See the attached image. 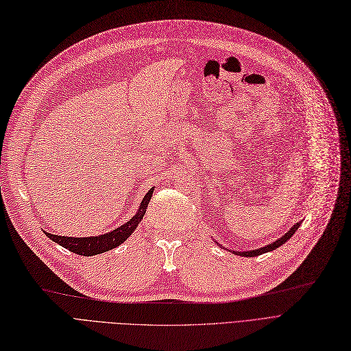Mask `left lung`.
<instances>
[{
	"label": "left lung",
	"mask_w": 351,
	"mask_h": 351,
	"mask_svg": "<svg viewBox=\"0 0 351 351\" xmlns=\"http://www.w3.org/2000/svg\"><path fill=\"white\" fill-rule=\"evenodd\" d=\"M300 226H301V221L300 223H296L295 226H292L291 227V230L289 231H287L285 232V234L280 237V239H278V240H275L274 243H270V244H267V245H265V247H261V249H256V250H247V252H236V250H232V253L234 254H237V256H243V257H254V256H258V254H263V253H267V252H274L275 249H278V247H280L282 244H285L287 243L293 234H295V231L300 228ZM219 247H223L221 244H219L218 241H215Z\"/></svg>",
	"instance_id": "1"
}]
</instances>
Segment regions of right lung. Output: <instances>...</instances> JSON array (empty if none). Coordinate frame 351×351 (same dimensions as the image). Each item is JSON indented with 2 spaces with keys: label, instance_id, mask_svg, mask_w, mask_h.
I'll return each mask as SVG.
<instances>
[{
  "label": "right lung",
  "instance_id": "right-lung-1",
  "mask_svg": "<svg viewBox=\"0 0 351 351\" xmlns=\"http://www.w3.org/2000/svg\"><path fill=\"white\" fill-rule=\"evenodd\" d=\"M153 191H154V186L146 193L138 206L137 213L130 218L125 224L120 226L119 228H115L110 232H106V234L90 236V237H64V236L50 234V232H46V231L43 232L50 240H53L55 243L62 245V247L68 249L69 252L80 256H95V254L106 253L108 250L115 249L117 245H120L133 234V231L137 228L143 217L146 214V208L153 195Z\"/></svg>",
  "mask_w": 351,
  "mask_h": 351
}]
</instances>
